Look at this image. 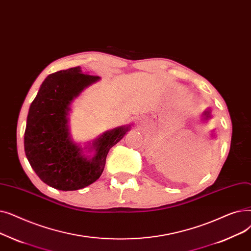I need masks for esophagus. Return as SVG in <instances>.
<instances>
[{
  "mask_svg": "<svg viewBox=\"0 0 251 251\" xmlns=\"http://www.w3.org/2000/svg\"><path fill=\"white\" fill-rule=\"evenodd\" d=\"M145 123H146V119L144 116H139L136 118V124L138 126H143Z\"/></svg>",
  "mask_w": 251,
  "mask_h": 251,
  "instance_id": "1",
  "label": "esophagus"
}]
</instances>
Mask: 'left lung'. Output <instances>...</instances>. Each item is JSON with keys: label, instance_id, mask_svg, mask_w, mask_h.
I'll use <instances>...</instances> for the list:
<instances>
[{"label": "left lung", "instance_id": "obj_1", "mask_svg": "<svg viewBox=\"0 0 251 251\" xmlns=\"http://www.w3.org/2000/svg\"><path fill=\"white\" fill-rule=\"evenodd\" d=\"M211 117V115H210V110L209 109H207V110H205L204 112H203V114H202V121L203 122H206V121H208V119ZM212 137H214V135H213V130H212Z\"/></svg>", "mask_w": 251, "mask_h": 251}]
</instances>
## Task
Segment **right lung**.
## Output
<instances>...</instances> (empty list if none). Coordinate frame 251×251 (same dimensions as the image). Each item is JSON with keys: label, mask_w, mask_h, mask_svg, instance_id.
Returning <instances> with one entry per match:
<instances>
[{"label": "right lung", "mask_w": 251, "mask_h": 251, "mask_svg": "<svg viewBox=\"0 0 251 251\" xmlns=\"http://www.w3.org/2000/svg\"><path fill=\"white\" fill-rule=\"evenodd\" d=\"M99 79L83 75L79 66L57 71L46 77L30 104L25 133V155L34 173L52 188L74 191L96 182L110 148L130 129V126H123L106 130L85 148L71 139L70 105ZM85 149L94 151L93 156L87 157Z\"/></svg>", "instance_id": "add662e5"}]
</instances>
